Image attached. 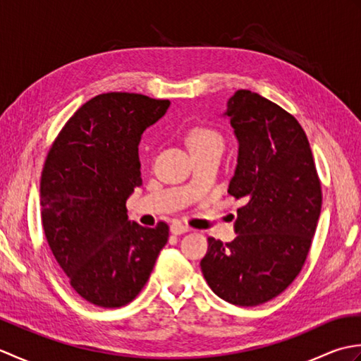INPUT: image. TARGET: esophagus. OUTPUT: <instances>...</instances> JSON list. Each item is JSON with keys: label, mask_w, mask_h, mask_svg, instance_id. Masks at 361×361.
Segmentation results:
<instances>
[{"label": "esophagus", "mask_w": 361, "mask_h": 361, "mask_svg": "<svg viewBox=\"0 0 361 361\" xmlns=\"http://www.w3.org/2000/svg\"><path fill=\"white\" fill-rule=\"evenodd\" d=\"M188 231H190V228L186 226V225L180 224V221H175V224L171 225V233H172V234L178 235V234H185V233H188Z\"/></svg>", "instance_id": "obj_1"}]
</instances>
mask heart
<instances>
[{
	"label": "heart",
	"mask_w": 361,
	"mask_h": 361,
	"mask_svg": "<svg viewBox=\"0 0 361 361\" xmlns=\"http://www.w3.org/2000/svg\"><path fill=\"white\" fill-rule=\"evenodd\" d=\"M186 142L190 149V153H200L209 150L221 152L225 145V140L219 130L208 126H197L189 130L186 136Z\"/></svg>",
	"instance_id": "heart-1"
}]
</instances>
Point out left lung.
<instances>
[{
	"mask_svg": "<svg viewBox=\"0 0 361 361\" xmlns=\"http://www.w3.org/2000/svg\"><path fill=\"white\" fill-rule=\"evenodd\" d=\"M226 116L239 140L228 194L237 209L233 242L208 237L200 267L219 298L242 307L281 295L301 273L323 203L307 135L293 114L237 90Z\"/></svg>",
	"mask_w": 361,
	"mask_h": 361,
	"instance_id": "obj_1",
	"label": "left lung"
}]
</instances>
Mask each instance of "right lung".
Instances as JSON below:
<instances>
[{"label": "right lung", "mask_w": 361, "mask_h": 361, "mask_svg": "<svg viewBox=\"0 0 361 361\" xmlns=\"http://www.w3.org/2000/svg\"><path fill=\"white\" fill-rule=\"evenodd\" d=\"M171 102L137 93H104L83 104L46 155L42 224L71 287L97 307L132 302L169 239L166 221L145 228L127 217L142 185L137 144Z\"/></svg>", "instance_id": "add662e5"}]
</instances>
